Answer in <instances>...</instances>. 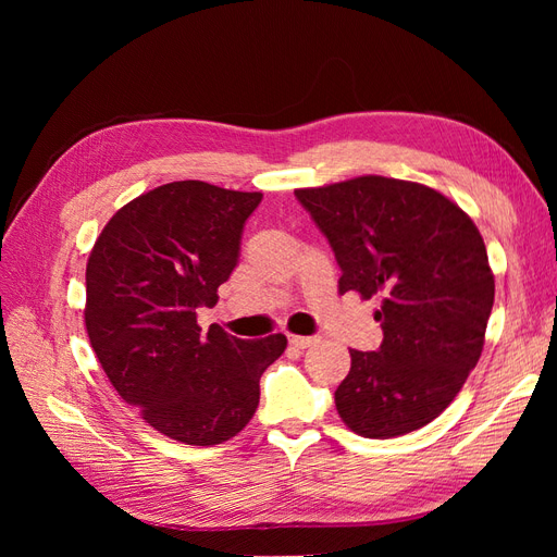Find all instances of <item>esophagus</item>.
<instances>
[{
  "label": "esophagus",
  "mask_w": 557,
  "mask_h": 557,
  "mask_svg": "<svg viewBox=\"0 0 557 557\" xmlns=\"http://www.w3.org/2000/svg\"><path fill=\"white\" fill-rule=\"evenodd\" d=\"M288 339H290V344H293L295 348H309L311 344H315V336H299V334H290Z\"/></svg>",
  "instance_id": "esophagus-1"
}]
</instances>
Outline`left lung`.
I'll return each mask as SVG.
<instances>
[{"label":"left lung","instance_id":"8db88e82","mask_svg":"<svg viewBox=\"0 0 557 557\" xmlns=\"http://www.w3.org/2000/svg\"><path fill=\"white\" fill-rule=\"evenodd\" d=\"M342 267L339 293L383 295L379 350H350L334 404L367 440L420 430L476 367L495 278L474 221L428 185L358 176L295 190Z\"/></svg>","mask_w":557,"mask_h":557}]
</instances>
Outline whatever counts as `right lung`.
I'll return each instance as SVG.
<instances>
[{
	"instance_id": "right-lung-1",
	"label": "right lung",
	"mask_w": 557,
	"mask_h": 557,
	"mask_svg": "<svg viewBox=\"0 0 557 557\" xmlns=\"http://www.w3.org/2000/svg\"><path fill=\"white\" fill-rule=\"evenodd\" d=\"M262 193L174 181L132 199L99 234L86 267V330L104 374L150 428L190 446L239 434L283 334L237 339L197 325L239 262Z\"/></svg>"
}]
</instances>
